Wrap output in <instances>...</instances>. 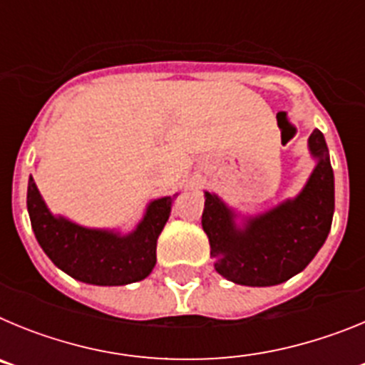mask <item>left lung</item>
Returning a JSON list of instances; mask_svg holds the SVG:
<instances>
[{
	"mask_svg": "<svg viewBox=\"0 0 365 365\" xmlns=\"http://www.w3.org/2000/svg\"><path fill=\"white\" fill-rule=\"evenodd\" d=\"M314 168L298 195L259 214H241L217 193L205 192L202 230L222 278L237 285L272 287L291 279L314 259L334 214V173L324 133L307 140Z\"/></svg>",
	"mask_w": 365,
	"mask_h": 365,
	"instance_id": "obj_1",
	"label": "left lung"
}]
</instances>
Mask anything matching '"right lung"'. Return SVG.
Segmentation results:
<instances>
[{
	"mask_svg": "<svg viewBox=\"0 0 365 365\" xmlns=\"http://www.w3.org/2000/svg\"><path fill=\"white\" fill-rule=\"evenodd\" d=\"M175 197L177 193L148 202L137 227L124 234L117 228H89L54 215L31 175L27 210L41 250L58 269L89 285L118 287L151 274L157 263V240Z\"/></svg>",
	"mask_w": 365,
	"mask_h": 365,
	"instance_id": "right-lung-1",
	"label": "right lung"
}]
</instances>
